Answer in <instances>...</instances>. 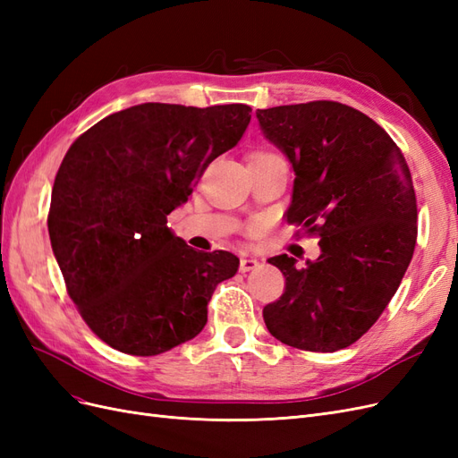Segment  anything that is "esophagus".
I'll use <instances>...</instances> for the list:
<instances>
[{
  "label": "esophagus",
  "mask_w": 458,
  "mask_h": 458,
  "mask_svg": "<svg viewBox=\"0 0 458 458\" xmlns=\"http://www.w3.org/2000/svg\"><path fill=\"white\" fill-rule=\"evenodd\" d=\"M256 267H259V261L256 258H242L241 259V267H239L241 273H248Z\"/></svg>",
  "instance_id": "34e87169"
}]
</instances>
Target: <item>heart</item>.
<instances>
[{"mask_svg":"<svg viewBox=\"0 0 458 458\" xmlns=\"http://www.w3.org/2000/svg\"><path fill=\"white\" fill-rule=\"evenodd\" d=\"M261 155H271V152H261Z\"/></svg>","mask_w":458,"mask_h":458,"instance_id":"1","label":"heart"}]
</instances>
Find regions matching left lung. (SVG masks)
I'll return each mask as SVG.
<instances>
[{"label":"left lung","mask_w":458,"mask_h":458,"mask_svg":"<svg viewBox=\"0 0 458 458\" xmlns=\"http://www.w3.org/2000/svg\"><path fill=\"white\" fill-rule=\"evenodd\" d=\"M263 137L294 170L290 224L317 233L321 254L298 267L269 258L284 294L263 308L271 335L306 352L361 338L397 293L417 244V197L405 157L359 110L313 101L258 108Z\"/></svg>","instance_id":"left-lung-1"}]
</instances>
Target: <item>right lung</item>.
<instances>
[{
	"label": "right lung",
	"instance_id": "add662e5",
	"mask_svg": "<svg viewBox=\"0 0 458 458\" xmlns=\"http://www.w3.org/2000/svg\"><path fill=\"white\" fill-rule=\"evenodd\" d=\"M252 108L143 103L97 122L55 177L49 239L80 315L110 348L158 355L200 335L239 258L168 227L197 179L241 141Z\"/></svg>",
	"mask_w": 458,
	"mask_h": 458
}]
</instances>
